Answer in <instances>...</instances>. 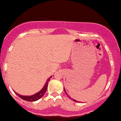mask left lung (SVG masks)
Masks as SVG:
<instances>
[{
  "label": "left lung",
  "instance_id": "8db88e82",
  "mask_svg": "<svg viewBox=\"0 0 121 121\" xmlns=\"http://www.w3.org/2000/svg\"><path fill=\"white\" fill-rule=\"evenodd\" d=\"M64 91H65V93H66L68 97H69V98H70V99H73V101H75V102H78V101H76V100H75V99H73V98H71V97H70V96H69V95H68L66 91H65V88H64Z\"/></svg>",
  "mask_w": 121,
  "mask_h": 121
}]
</instances>
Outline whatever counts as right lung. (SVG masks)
<instances>
[{
    "mask_svg": "<svg viewBox=\"0 0 121 121\" xmlns=\"http://www.w3.org/2000/svg\"><path fill=\"white\" fill-rule=\"evenodd\" d=\"M51 77L52 76L50 77L47 80L46 82L45 85H44L43 88H42V90H41L39 92H38L37 93H36V94L33 95L31 96H23L21 95H19L18 93H16L15 91V93L20 98L23 99V100L27 101H35L38 100V99H39L41 98H42L43 96L44 93H46V91L47 88H48V82L49 81L50 78H51Z\"/></svg>",
    "mask_w": 121,
    "mask_h": 121,
    "instance_id": "right-lung-1",
    "label": "right lung"
}]
</instances>
